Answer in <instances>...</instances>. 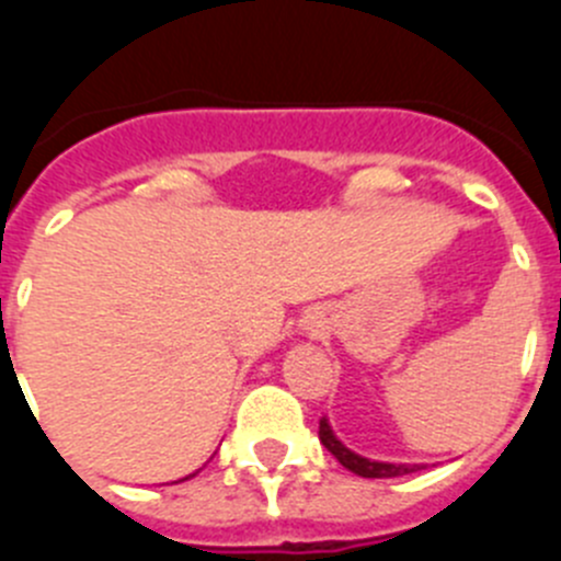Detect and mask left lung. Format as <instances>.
<instances>
[{"label": "left lung", "instance_id": "obj_1", "mask_svg": "<svg viewBox=\"0 0 561 561\" xmlns=\"http://www.w3.org/2000/svg\"><path fill=\"white\" fill-rule=\"evenodd\" d=\"M318 437L327 446V451L337 459L343 468H348L352 473L363 476V479H396V476H407L421 470L423 465H392V462H376V459H365L359 454H354L352 448H345L337 437H334L332 426H329L327 417H321V426H318Z\"/></svg>", "mask_w": 561, "mask_h": 561}]
</instances>
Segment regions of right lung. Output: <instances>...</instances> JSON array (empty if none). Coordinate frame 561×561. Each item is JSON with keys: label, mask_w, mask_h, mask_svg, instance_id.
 Instances as JSON below:
<instances>
[{"label": "right lung", "mask_w": 561, "mask_h": 561, "mask_svg": "<svg viewBox=\"0 0 561 561\" xmlns=\"http://www.w3.org/2000/svg\"><path fill=\"white\" fill-rule=\"evenodd\" d=\"M191 476H196V473H191ZM185 479H187V476H185ZM185 479H180V481H185Z\"/></svg>", "instance_id": "add662e5"}]
</instances>
